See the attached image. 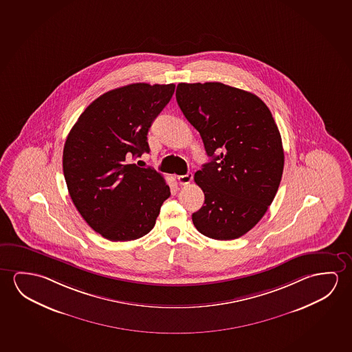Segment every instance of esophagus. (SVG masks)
I'll return each mask as SVG.
<instances>
[{"label":"esophagus","instance_id":"esophagus-1","mask_svg":"<svg viewBox=\"0 0 352 352\" xmlns=\"http://www.w3.org/2000/svg\"><path fill=\"white\" fill-rule=\"evenodd\" d=\"M192 182V173L185 174V175H179L178 183L180 185H188Z\"/></svg>","mask_w":352,"mask_h":352}]
</instances>
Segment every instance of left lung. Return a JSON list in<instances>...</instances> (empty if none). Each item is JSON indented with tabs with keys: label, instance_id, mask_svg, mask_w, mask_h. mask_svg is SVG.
Masks as SVG:
<instances>
[{
	"label": "left lung",
	"instance_id": "1",
	"mask_svg": "<svg viewBox=\"0 0 352 352\" xmlns=\"http://www.w3.org/2000/svg\"><path fill=\"white\" fill-rule=\"evenodd\" d=\"M175 96L211 157L195 173L205 205L192 213L194 226L216 240L240 238L265 216L280 184L284 151L271 111L222 82H180Z\"/></svg>",
	"mask_w": 352,
	"mask_h": 352
}]
</instances>
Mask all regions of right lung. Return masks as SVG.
<instances>
[{
  "label": "right lung",
  "instance_id": "1",
  "mask_svg": "<svg viewBox=\"0 0 352 352\" xmlns=\"http://www.w3.org/2000/svg\"><path fill=\"white\" fill-rule=\"evenodd\" d=\"M174 89L136 82L106 92L67 136L63 173L72 201L85 222L111 241L146 235L170 196L161 174L130 162L150 151L147 133Z\"/></svg>",
  "mask_w": 352,
  "mask_h": 352
}]
</instances>
